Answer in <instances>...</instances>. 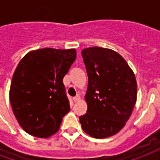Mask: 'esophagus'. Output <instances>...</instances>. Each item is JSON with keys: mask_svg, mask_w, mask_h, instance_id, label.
<instances>
[{"mask_svg": "<svg viewBox=\"0 0 160 160\" xmlns=\"http://www.w3.org/2000/svg\"><path fill=\"white\" fill-rule=\"evenodd\" d=\"M73 99L74 102H78V101L80 100V95H77V96H75V97L73 98Z\"/></svg>", "mask_w": 160, "mask_h": 160, "instance_id": "34e87169", "label": "esophagus"}]
</instances>
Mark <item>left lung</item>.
<instances>
[{"instance_id": "obj_1", "label": "left lung", "mask_w": 160, "mask_h": 160, "mask_svg": "<svg viewBox=\"0 0 160 160\" xmlns=\"http://www.w3.org/2000/svg\"><path fill=\"white\" fill-rule=\"evenodd\" d=\"M88 75L87 113L80 117L85 133L97 139L111 137L125 126L137 100L133 70L120 54L101 47L82 50Z\"/></svg>"}]
</instances>
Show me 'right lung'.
<instances>
[{
  "mask_svg": "<svg viewBox=\"0 0 160 160\" xmlns=\"http://www.w3.org/2000/svg\"><path fill=\"white\" fill-rule=\"evenodd\" d=\"M76 58V49L32 50L20 60L12 75L9 100L26 133L49 138L58 132L70 111L62 79Z\"/></svg>",
  "mask_w": 160,
  "mask_h": 160,
  "instance_id": "1",
  "label": "right lung"
}]
</instances>
